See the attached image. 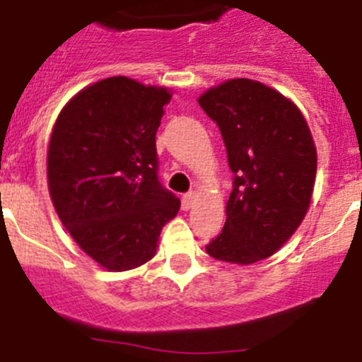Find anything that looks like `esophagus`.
<instances>
[{"instance_id": "34e87169", "label": "esophagus", "mask_w": 362, "mask_h": 362, "mask_svg": "<svg viewBox=\"0 0 362 362\" xmlns=\"http://www.w3.org/2000/svg\"><path fill=\"white\" fill-rule=\"evenodd\" d=\"M196 199H197L196 192H188V194H185V196H183V209L190 210L192 206L196 204Z\"/></svg>"}]
</instances>
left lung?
I'll use <instances>...</instances> for the list:
<instances>
[{
	"mask_svg": "<svg viewBox=\"0 0 362 362\" xmlns=\"http://www.w3.org/2000/svg\"><path fill=\"white\" fill-rule=\"evenodd\" d=\"M219 127L233 174L226 223L206 254L252 264L292 238L312 199L317 152L299 108L270 86L230 79L199 98Z\"/></svg>",
	"mask_w": 362,
	"mask_h": 362,
	"instance_id": "8db88e82",
	"label": "left lung"
}]
</instances>
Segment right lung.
I'll list each match as a JSON object with an SVG mask.
<instances>
[{"mask_svg":"<svg viewBox=\"0 0 362 362\" xmlns=\"http://www.w3.org/2000/svg\"><path fill=\"white\" fill-rule=\"evenodd\" d=\"M163 86L107 78L63 108L47 153L54 209L74 241L110 272L153 257L181 201L159 181L156 132L170 101Z\"/></svg>","mask_w":362,"mask_h":362,"instance_id":"1","label":"right lung"}]
</instances>
